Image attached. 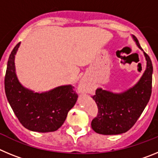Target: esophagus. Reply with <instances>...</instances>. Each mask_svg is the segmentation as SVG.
Masks as SVG:
<instances>
[{"label": "esophagus", "instance_id": "34e87169", "mask_svg": "<svg viewBox=\"0 0 158 158\" xmlns=\"http://www.w3.org/2000/svg\"><path fill=\"white\" fill-rule=\"evenodd\" d=\"M78 92L80 93H87L88 89H89V86H88V83L86 80L85 79H81V81L79 82L78 85Z\"/></svg>", "mask_w": 158, "mask_h": 158}]
</instances>
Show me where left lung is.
<instances>
[{
    "label": "left lung",
    "instance_id": "obj_1",
    "mask_svg": "<svg viewBox=\"0 0 158 158\" xmlns=\"http://www.w3.org/2000/svg\"><path fill=\"white\" fill-rule=\"evenodd\" d=\"M131 37L143 52L146 69L135 85L120 93H114L102 88L96 89L93 99L98 106L99 112L91 123L92 128L96 133L112 135L127 132L135 125L150 100L153 75L152 62L142 50L137 38L133 35Z\"/></svg>",
    "mask_w": 158,
    "mask_h": 158
}]
</instances>
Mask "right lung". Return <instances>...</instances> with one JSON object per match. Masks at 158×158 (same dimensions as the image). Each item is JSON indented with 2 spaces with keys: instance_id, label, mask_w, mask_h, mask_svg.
<instances>
[{
  "instance_id": "obj_1",
  "label": "right lung",
  "mask_w": 158,
  "mask_h": 158,
  "mask_svg": "<svg viewBox=\"0 0 158 158\" xmlns=\"http://www.w3.org/2000/svg\"><path fill=\"white\" fill-rule=\"evenodd\" d=\"M19 43L11 52L7 64L5 89L7 100L20 123L35 132H52L62 127L77 95L71 85L58 86L46 92L24 87L17 77L15 58Z\"/></svg>"
}]
</instances>
